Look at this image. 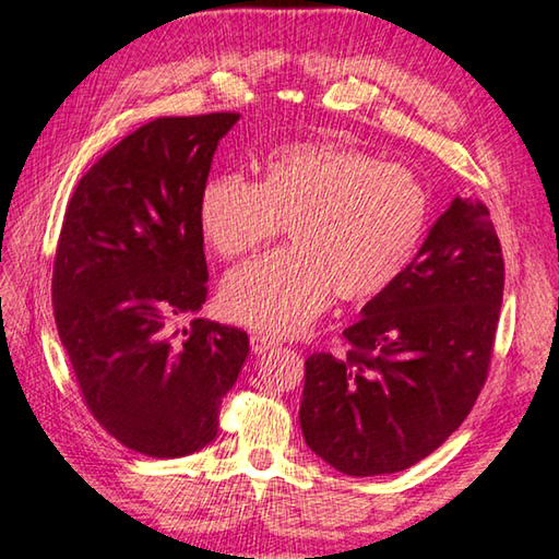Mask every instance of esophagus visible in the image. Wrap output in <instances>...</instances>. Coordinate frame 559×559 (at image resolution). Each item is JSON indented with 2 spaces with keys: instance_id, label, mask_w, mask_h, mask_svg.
Wrapping results in <instances>:
<instances>
[{
  "instance_id": "1",
  "label": "esophagus",
  "mask_w": 559,
  "mask_h": 559,
  "mask_svg": "<svg viewBox=\"0 0 559 559\" xmlns=\"http://www.w3.org/2000/svg\"><path fill=\"white\" fill-rule=\"evenodd\" d=\"M273 347H278V343L273 337L261 335V333H253L251 335V353L253 355H263V353H269V349H273Z\"/></svg>"
}]
</instances>
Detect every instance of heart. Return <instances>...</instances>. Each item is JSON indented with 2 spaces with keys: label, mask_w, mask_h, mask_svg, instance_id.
<instances>
[{
  "label": "heart",
  "mask_w": 559,
  "mask_h": 559,
  "mask_svg": "<svg viewBox=\"0 0 559 559\" xmlns=\"http://www.w3.org/2000/svg\"><path fill=\"white\" fill-rule=\"evenodd\" d=\"M197 219L222 259H239L288 226V249L231 271L226 316L271 335H293L330 296L365 302L400 281L429 226V192L412 169L335 140L293 143L263 159L257 182L206 179Z\"/></svg>",
  "instance_id": "1"
}]
</instances>
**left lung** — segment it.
Wrapping results in <instances>:
<instances>
[{"mask_svg": "<svg viewBox=\"0 0 559 559\" xmlns=\"http://www.w3.org/2000/svg\"><path fill=\"white\" fill-rule=\"evenodd\" d=\"M503 283L488 206L456 197L404 276L345 328L347 355L306 359L308 447L347 476L404 471L439 449L488 380Z\"/></svg>", "mask_w": 559, "mask_h": 559, "instance_id": "obj_1", "label": "left lung"}]
</instances>
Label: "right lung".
Instances as JSON below:
<instances>
[{
	"label": "right lung",
	"mask_w": 559,
	"mask_h": 559,
	"mask_svg": "<svg viewBox=\"0 0 559 559\" xmlns=\"http://www.w3.org/2000/svg\"><path fill=\"white\" fill-rule=\"evenodd\" d=\"M239 112L157 118L75 185L53 257V318L83 402L122 447L153 459L204 449L249 355L239 328L197 318L206 300L197 202Z\"/></svg>",
	"instance_id": "right-lung-1"
}]
</instances>
